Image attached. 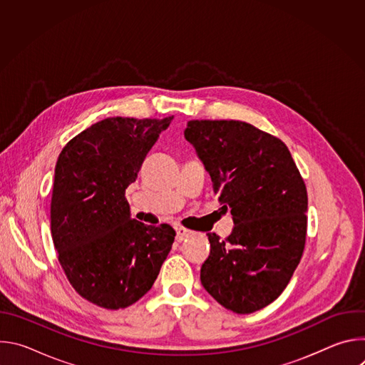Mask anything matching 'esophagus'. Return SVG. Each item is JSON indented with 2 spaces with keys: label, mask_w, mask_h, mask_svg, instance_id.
<instances>
[{
  "label": "esophagus",
  "mask_w": 365,
  "mask_h": 365,
  "mask_svg": "<svg viewBox=\"0 0 365 365\" xmlns=\"http://www.w3.org/2000/svg\"><path fill=\"white\" fill-rule=\"evenodd\" d=\"M193 232L190 231V230H186V228H183V227H179V228H176V240L180 242V241H183V240H186L187 237H190Z\"/></svg>",
  "instance_id": "34e87169"
}]
</instances>
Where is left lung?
<instances>
[{
	"label": "left lung",
	"mask_w": 365,
	"mask_h": 365,
	"mask_svg": "<svg viewBox=\"0 0 365 365\" xmlns=\"http://www.w3.org/2000/svg\"><path fill=\"white\" fill-rule=\"evenodd\" d=\"M185 138L231 207L232 232L207 234L211 252L200 283L235 314H252L289 284L304 248L307 192L287 145L235 120H192Z\"/></svg>",
	"instance_id": "8db88e82"
}]
</instances>
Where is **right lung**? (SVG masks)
<instances>
[{
	"label": "right lung",
	"instance_id": "obj_1",
	"mask_svg": "<svg viewBox=\"0 0 365 365\" xmlns=\"http://www.w3.org/2000/svg\"><path fill=\"white\" fill-rule=\"evenodd\" d=\"M173 117L106 118L61 151L50 203L59 263L88 302L111 310L141 299L175 241L168 225L131 220L125 189Z\"/></svg>",
	"mask_w": 365,
	"mask_h": 365
}]
</instances>
